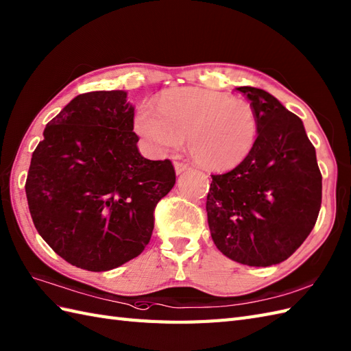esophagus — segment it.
Wrapping results in <instances>:
<instances>
[{
    "label": "esophagus",
    "mask_w": 351,
    "mask_h": 351,
    "mask_svg": "<svg viewBox=\"0 0 351 351\" xmlns=\"http://www.w3.org/2000/svg\"><path fill=\"white\" fill-rule=\"evenodd\" d=\"M174 169H176V174H182L187 169V165L183 164V162H174Z\"/></svg>",
    "instance_id": "34e87169"
}]
</instances>
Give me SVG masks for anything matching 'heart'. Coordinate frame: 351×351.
<instances>
[{"label":"heart","instance_id":"1","mask_svg":"<svg viewBox=\"0 0 351 351\" xmlns=\"http://www.w3.org/2000/svg\"><path fill=\"white\" fill-rule=\"evenodd\" d=\"M134 131L155 153L174 152L187 136L196 165L228 173L252 155L259 121L252 104L229 93L202 88H178L162 93L158 110L141 106Z\"/></svg>","mask_w":351,"mask_h":351}]
</instances>
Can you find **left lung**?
Returning a JSON list of instances; mask_svg holds the SVG:
<instances>
[{
  "label": "left lung",
  "mask_w": 351,
  "mask_h": 351,
  "mask_svg": "<svg viewBox=\"0 0 351 351\" xmlns=\"http://www.w3.org/2000/svg\"><path fill=\"white\" fill-rule=\"evenodd\" d=\"M258 114V141L243 164L211 176L207 216L226 258L269 267L310 235L322 204V174L301 119L263 89L237 88Z\"/></svg>",
  "instance_id": "8db88e82"
}]
</instances>
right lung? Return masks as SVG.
<instances>
[{
	"label": "right lung",
	"mask_w": 351,
	"mask_h": 351,
	"mask_svg": "<svg viewBox=\"0 0 351 351\" xmlns=\"http://www.w3.org/2000/svg\"><path fill=\"white\" fill-rule=\"evenodd\" d=\"M125 90L82 93L46 125L31 158L34 225L55 253L88 271H110L150 241L153 211L173 189L171 160L143 158Z\"/></svg>",
	"instance_id": "obj_1"
}]
</instances>
